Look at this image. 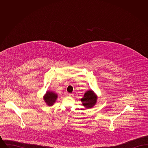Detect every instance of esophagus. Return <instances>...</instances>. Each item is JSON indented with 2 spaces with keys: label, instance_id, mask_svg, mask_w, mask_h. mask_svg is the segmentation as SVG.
<instances>
[{
  "label": "esophagus",
  "instance_id": "34e87169",
  "mask_svg": "<svg viewBox=\"0 0 148 148\" xmlns=\"http://www.w3.org/2000/svg\"><path fill=\"white\" fill-rule=\"evenodd\" d=\"M68 95H69V97H73L74 96V94H73V93H69V94H68Z\"/></svg>",
  "mask_w": 148,
  "mask_h": 148
}]
</instances>
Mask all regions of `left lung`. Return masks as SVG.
<instances>
[{
    "label": "left lung",
    "mask_w": 148,
    "mask_h": 148,
    "mask_svg": "<svg viewBox=\"0 0 148 148\" xmlns=\"http://www.w3.org/2000/svg\"><path fill=\"white\" fill-rule=\"evenodd\" d=\"M98 96L93 90H89L85 92L83 97L80 99L82 105L85 109L92 108L97 103Z\"/></svg>",
    "instance_id": "obj_1"
}]
</instances>
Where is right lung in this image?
Wrapping results in <instances>:
<instances>
[{
    "instance_id": "right-lung-1",
    "label": "right lung",
    "mask_w": 148,
    "mask_h": 148,
    "mask_svg": "<svg viewBox=\"0 0 148 148\" xmlns=\"http://www.w3.org/2000/svg\"><path fill=\"white\" fill-rule=\"evenodd\" d=\"M58 98V94L53 91H47L43 97V99L46 104L49 106H53Z\"/></svg>"
}]
</instances>
